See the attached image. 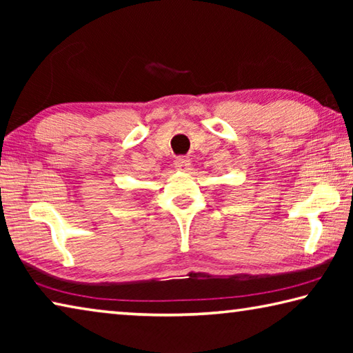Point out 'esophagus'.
<instances>
[{"instance_id":"obj_1","label":"esophagus","mask_w":353,"mask_h":353,"mask_svg":"<svg viewBox=\"0 0 353 353\" xmlns=\"http://www.w3.org/2000/svg\"><path fill=\"white\" fill-rule=\"evenodd\" d=\"M190 165H191V162H190V159H187V157H179V159H176V162H174V168L177 170V171H188L190 170Z\"/></svg>"}]
</instances>
